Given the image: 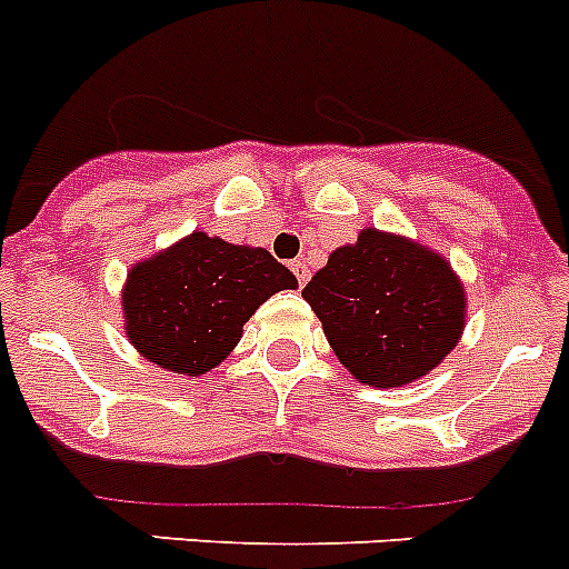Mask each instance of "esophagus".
Returning a JSON list of instances; mask_svg holds the SVG:
<instances>
[{
    "label": "esophagus",
    "mask_w": 569,
    "mask_h": 569,
    "mask_svg": "<svg viewBox=\"0 0 569 569\" xmlns=\"http://www.w3.org/2000/svg\"><path fill=\"white\" fill-rule=\"evenodd\" d=\"M290 270H293V276L299 279V288H305V284H308V279H310L308 264H305L301 259H296V261H290Z\"/></svg>",
    "instance_id": "obj_1"
}]
</instances>
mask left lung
<instances>
[{"mask_svg": "<svg viewBox=\"0 0 569 569\" xmlns=\"http://www.w3.org/2000/svg\"><path fill=\"white\" fill-rule=\"evenodd\" d=\"M356 381L405 387L459 345L467 293L453 264L410 236L365 228L301 290Z\"/></svg>", "mask_w": 569, "mask_h": 569, "instance_id": "obj_1", "label": "left lung"}]
</instances>
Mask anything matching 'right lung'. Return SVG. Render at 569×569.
I'll return each instance as SVG.
<instances>
[{
	"instance_id": "obj_1",
	"label": "right lung",
	"mask_w": 569,
	"mask_h": 569,
	"mask_svg": "<svg viewBox=\"0 0 569 569\" xmlns=\"http://www.w3.org/2000/svg\"><path fill=\"white\" fill-rule=\"evenodd\" d=\"M293 288L296 276L264 248L193 230L128 270L124 336L156 367L204 376L233 353L259 305Z\"/></svg>"
}]
</instances>
